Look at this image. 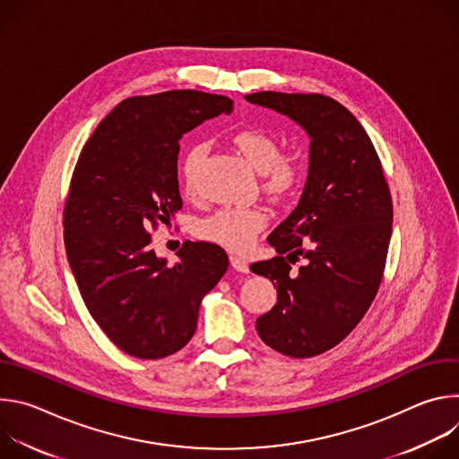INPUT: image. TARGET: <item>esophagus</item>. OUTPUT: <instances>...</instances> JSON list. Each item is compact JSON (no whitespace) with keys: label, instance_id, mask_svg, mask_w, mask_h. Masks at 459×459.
I'll return each instance as SVG.
<instances>
[{"label":"esophagus","instance_id":"34e87169","mask_svg":"<svg viewBox=\"0 0 459 459\" xmlns=\"http://www.w3.org/2000/svg\"><path fill=\"white\" fill-rule=\"evenodd\" d=\"M230 265H232V269L238 271V273H243V274L248 273V264H247L245 259H241V257L230 255Z\"/></svg>","mask_w":459,"mask_h":459}]
</instances>
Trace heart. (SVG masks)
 Returning a JSON list of instances; mask_svg holds the SVG:
<instances>
[{
    "label": "heart",
    "instance_id": "obj_1",
    "mask_svg": "<svg viewBox=\"0 0 459 459\" xmlns=\"http://www.w3.org/2000/svg\"><path fill=\"white\" fill-rule=\"evenodd\" d=\"M232 143L243 158L261 172V186L269 195L281 200L294 192L301 179V167L294 158L281 154V143L274 134L264 128L247 126L236 130ZM205 152L207 147L198 143L192 145L183 156L179 179L186 194L195 190V176H198ZM267 223L269 212L264 207H225L200 220L195 225V234L232 252H245Z\"/></svg>",
    "mask_w": 459,
    "mask_h": 459
}]
</instances>
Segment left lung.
Returning a JSON list of instances; mask_svg holds the SVG:
<instances>
[{"label": "left lung", "instance_id": "obj_1", "mask_svg": "<svg viewBox=\"0 0 459 459\" xmlns=\"http://www.w3.org/2000/svg\"><path fill=\"white\" fill-rule=\"evenodd\" d=\"M310 136L308 178L292 214L267 238L278 250L252 273L269 278L278 301L255 319L259 338L290 358H312L343 342L381 285L392 234V198L361 123L323 94L254 92ZM304 265L292 272L296 260Z\"/></svg>", "mask_w": 459, "mask_h": 459}]
</instances>
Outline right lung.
<instances>
[{
	"instance_id": "obj_1",
	"label": "right lung",
	"mask_w": 459,
	"mask_h": 459,
	"mask_svg": "<svg viewBox=\"0 0 459 459\" xmlns=\"http://www.w3.org/2000/svg\"><path fill=\"white\" fill-rule=\"evenodd\" d=\"M230 110V98L200 91L126 98L80 152L63 211L65 250L91 316L128 356L160 359L183 349L204 296L229 269L225 250L202 241H185L169 267L151 232L183 207L179 140Z\"/></svg>"
}]
</instances>
